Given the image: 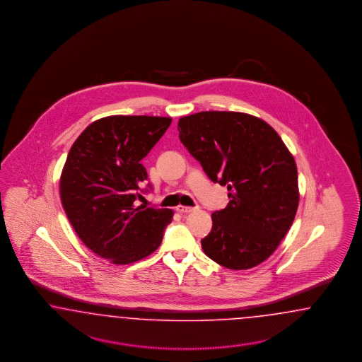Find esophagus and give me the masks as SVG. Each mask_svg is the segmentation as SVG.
<instances>
[{"mask_svg": "<svg viewBox=\"0 0 362 362\" xmlns=\"http://www.w3.org/2000/svg\"><path fill=\"white\" fill-rule=\"evenodd\" d=\"M177 212H180V214H183V215H186V214H189V212H194L195 209H192V207H185V206H179L177 207Z\"/></svg>", "mask_w": 362, "mask_h": 362, "instance_id": "obj_1", "label": "esophagus"}]
</instances>
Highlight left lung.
Returning a JSON list of instances; mask_svg holds the SVG:
<instances>
[{
  "label": "left lung",
  "instance_id": "obj_1",
  "mask_svg": "<svg viewBox=\"0 0 362 362\" xmlns=\"http://www.w3.org/2000/svg\"><path fill=\"white\" fill-rule=\"evenodd\" d=\"M177 130L209 179L230 191L227 207L212 214L203 251L230 269L263 263L296 216L293 155L272 126L245 112L202 111L179 118Z\"/></svg>",
  "mask_w": 362,
  "mask_h": 362
}]
</instances>
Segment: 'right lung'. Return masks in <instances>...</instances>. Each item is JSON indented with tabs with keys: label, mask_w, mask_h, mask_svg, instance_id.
<instances>
[{
	"label": "right lung",
	"mask_w": 362,
	"mask_h": 362,
	"mask_svg": "<svg viewBox=\"0 0 362 362\" xmlns=\"http://www.w3.org/2000/svg\"><path fill=\"white\" fill-rule=\"evenodd\" d=\"M173 119L110 115L73 143L59 177L66 216L83 244L112 264H132L158 250L174 211L136 206L147 171L142 159Z\"/></svg>",
	"instance_id": "1"
}]
</instances>
